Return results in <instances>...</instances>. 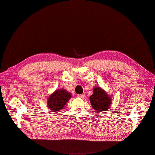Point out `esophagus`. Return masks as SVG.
<instances>
[{"instance_id":"obj_1","label":"esophagus","mask_w":155,"mask_h":155,"mask_svg":"<svg viewBox=\"0 0 155 155\" xmlns=\"http://www.w3.org/2000/svg\"><path fill=\"white\" fill-rule=\"evenodd\" d=\"M85 94H78V97H80V98H83V97H85Z\"/></svg>"}]
</instances>
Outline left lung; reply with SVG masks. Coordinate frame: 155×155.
I'll use <instances>...</instances> for the list:
<instances>
[{
  "mask_svg": "<svg viewBox=\"0 0 155 155\" xmlns=\"http://www.w3.org/2000/svg\"><path fill=\"white\" fill-rule=\"evenodd\" d=\"M90 101L93 109L97 112L106 111L111 104L110 98L100 87L94 88L93 94L90 96Z\"/></svg>",
  "mask_w": 155,
  "mask_h": 155,
  "instance_id": "8db88e82",
  "label": "left lung"
}]
</instances>
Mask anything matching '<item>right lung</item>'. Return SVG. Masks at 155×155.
I'll return each instance as SVG.
<instances>
[{
    "instance_id": "obj_1",
    "label": "right lung",
    "mask_w": 155,
    "mask_h": 155,
    "mask_svg": "<svg viewBox=\"0 0 155 155\" xmlns=\"http://www.w3.org/2000/svg\"><path fill=\"white\" fill-rule=\"evenodd\" d=\"M71 97L70 93L64 89H59L51 94L48 99V106L51 112L59 111Z\"/></svg>"
}]
</instances>
